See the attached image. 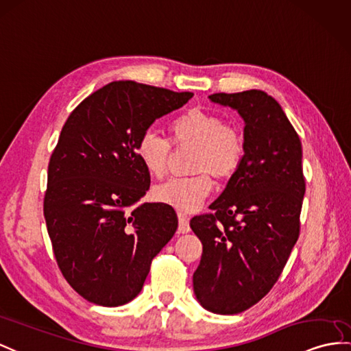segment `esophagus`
<instances>
[{
	"mask_svg": "<svg viewBox=\"0 0 351 351\" xmlns=\"http://www.w3.org/2000/svg\"><path fill=\"white\" fill-rule=\"evenodd\" d=\"M177 216H178V232H180V234H187L191 230L189 216H186L184 213H182V211H178Z\"/></svg>",
	"mask_w": 351,
	"mask_h": 351,
	"instance_id": "34e87169",
	"label": "esophagus"
}]
</instances>
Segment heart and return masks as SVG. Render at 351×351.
<instances>
[{"label":"heart","instance_id":"1","mask_svg":"<svg viewBox=\"0 0 351 351\" xmlns=\"http://www.w3.org/2000/svg\"><path fill=\"white\" fill-rule=\"evenodd\" d=\"M169 140L155 130L144 131L135 144L136 158L147 173L162 178L169 168L173 146L193 147L189 171L193 174L171 178L153 189V198L184 213L198 210L213 191V178L226 183L241 168L245 140L237 126L215 111L192 107L177 114L168 125Z\"/></svg>","mask_w":351,"mask_h":351}]
</instances>
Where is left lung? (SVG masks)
<instances>
[{
  "mask_svg": "<svg viewBox=\"0 0 351 351\" xmlns=\"http://www.w3.org/2000/svg\"><path fill=\"white\" fill-rule=\"evenodd\" d=\"M244 119L245 158L225 191L195 216L202 243L193 290L204 308L238 314L277 283L301 230L302 146L278 102L263 90L213 93Z\"/></svg>",
  "mask_w": 351,
  "mask_h": 351,
  "instance_id": "left-lung-1",
  "label": "left lung"
}]
</instances>
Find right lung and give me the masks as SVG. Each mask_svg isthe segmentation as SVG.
Here are the masks:
<instances>
[{"label":"right lung","mask_w":351,"mask_h":351,"mask_svg":"<svg viewBox=\"0 0 351 351\" xmlns=\"http://www.w3.org/2000/svg\"><path fill=\"white\" fill-rule=\"evenodd\" d=\"M192 97L111 82L84 98L62 126L49 160L43 211L58 267L86 301L102 306L132 301L153 258L176 234L173 207L135 205L150 187L135 144L158 117Z\"/></svg>","instance_id":"obj_1"}]
</instances>
